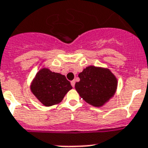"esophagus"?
<instances>
[{
	"mask_svg": "<svg viewBox=\"0 0 148 148\" xmlns=\"http://www.w3.org/2000/svg\"><path fill=\"white\" fill-rule=\"evenodd\" d=\"M75 80L72 81V82H71V85L73 87V88L75 87Z\"/></svg>",
	"mask_w": 148,
	"mask_h": 148,
	"instance_id": "obj_1",
	"label": "esophagus"
}]
</instances>
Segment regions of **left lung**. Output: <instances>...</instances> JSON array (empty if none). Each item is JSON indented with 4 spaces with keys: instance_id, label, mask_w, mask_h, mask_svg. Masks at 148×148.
<instances>
[{
    "instance_id": "1",
    "label": "left lung",
    "mask_w": 148,
    "mask_h": 148,
    "mask_svg": "<svg viewBox=\"0 0 148 148\" xmlns=\"http://www.w3.org/2000/svg\"><path fill=\"white\" fill-rule=\"evenodd\" d=\"M75 88L83 99L94 107H102L114 96L117 79L108 68L88 66L79 74Z\"/></svg>"
}]
</instances>
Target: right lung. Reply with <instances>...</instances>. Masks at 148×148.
I'll return each mask as SVG.
<instances>
[{"label": "right lung", "mask_w": 148, "mask_h": 148, "mask_svg": "<svg viewBox=\"0 0 148 148\" xmlns=\"http://www.w3.org/2000/svg\"><path fill=\"white\" fill-rule=\"evenodd\" d=\"M30 88L36 99L49 107L60 103L73 87L65 75L43 67L36 73Z\"/></svg>", "instance_id": "1"}]
</instances>
